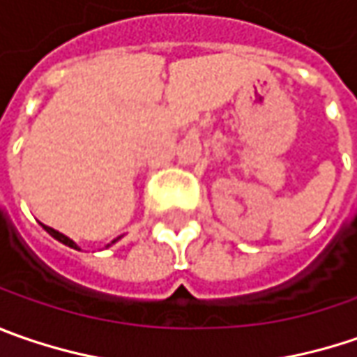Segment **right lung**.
Returning <instances> with one entry per match:
<instances>
[{
	"instance_id": "1",
	"label": "right lung",
	"mask_w": 357,
	"mask_h": 357,
	"mask_svg": "<svg viewBox=\"0 0 357 357\" xmlns=\"http://www.w3.org/2000/svg\"><path fill=\"white\" fill-rule=\"evenodd\" d=\"M41 227H43V229H45V231H47V234H50V236L54 238V240L61 241V243H63V245H68V248H73V250H79V245H77V243H75V241H73V240H70L68 236H63L61 231H57V229H54V227H50V225H43V224H41ZM117 240H119V238H117ZM117 240H114V241H112V243H116ZM112 243H107V248H109Z\"/></svg>"
}]
</instances>
